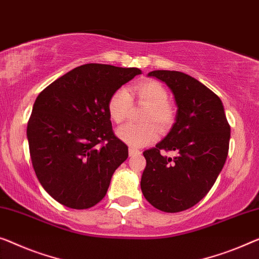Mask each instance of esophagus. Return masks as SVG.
Segmentation results:
<instances>
[{
    "label": "esophagus",
    "mask_w": 259,
    "mask_h": 259,
    "mask_svg": "<svg viewBox=\"0 0 259 259\" xmlns=\"http://www.w3.org/2000/svg\"><path fill=\"white\" fill-rule=\"evenodd\" d=\"M142 152L140 150L137 149H134V148H129V156L130 157H135V156H138V154H141Z\"/></svg>",
    "instance_id": "obj_1"
}]
</instances>
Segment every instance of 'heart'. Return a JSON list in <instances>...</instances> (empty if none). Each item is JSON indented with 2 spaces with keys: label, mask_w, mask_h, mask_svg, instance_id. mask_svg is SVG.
Returning a JSON list of instances; mask_svg holds the SVG:
<instances>
[{
  "label": "heart",
  "mask_w": 259,
  "mask_h": 259,
  "mask_svg": "<svg viewBox=\"0 0 259 259\" xmlns=\"http://www.w3.org/2000/svg\"><path fill=\"white\" fill-rule=\"evenodd\" d=\"M141 105L148 107L143 115L144 125L126 124L116 130L117 137L134 148H142L157 140V128L150 122L156 123L160 130H166L175 121V109L167 102V91L156 80H144L135 84L130 93L125 88L115 91L108 101V113L116 123L124 122L133 107V98Z\"/></svg>",
  "instance_id": "b5f03b06"
}]
</instances>
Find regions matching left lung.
Instances as JSON below:
<instances>
[{
  "instance_id": "8db88e82",
  "label": "left lung",
  "mask_w": 259,
  "mask_h": 259,
  "mask_svg": "<svg viewBox=\"0 0 259 259\" xmlns=\"http://www.w3.org/2000/svg\"><path fill=\"white\" fill-rule=\"evenodd\" d=\"M148 76L166 83L177 114L164 140L143 152L141 188L154 208L177 213L194 206L213 187L228 156L230 126L222 101L200 81L178 71H152ZM161 149L179 154L163 156Z\"/></svg>"
}]
</instances>
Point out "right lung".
Returning a JSON list of instances; mask_svg holds the SVG:
<instances>
[{"instance_id":"add662e5","label":"right lung","mask_w":259,"mask_h":259,"mask_svg":"<svg viewBox=\"0 0 259 259\" xmlns=\"http://www.w3.org/2000/svg\"><path fill=\"white\" fill-rule=\"evenodd\" d=\"M138 74L140 68L86 64L37 96L26 137L37 178L56 201L87 209L105 198L128 158V146L111 129L108 101Z\"/></svg>"}]
</instances>
